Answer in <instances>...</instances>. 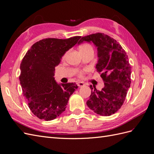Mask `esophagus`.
Masks as SVG:
<instances>
[{"instance_id": "34e87169", "label": "esophagus", "mask_w": 154, "mask_h": 154, "mask_svg": "<svg viewBox=\"0 0 154 154\" xmlns=\"http://www.w3.org/2000/svg\"><path fill=\"white\" fill-rule=\"evenodd\" d=\"M78 86L79 88H82V87H84V86L85 85V84H84V83H83V82H78Z\"/></svg>"}]
</instances>
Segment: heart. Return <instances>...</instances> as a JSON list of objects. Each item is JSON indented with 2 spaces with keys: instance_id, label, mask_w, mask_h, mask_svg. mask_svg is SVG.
<instances>
[{
  "instance_id": "b5f03b06",
  "label": "heart",
  "mask_w": 154,
  "mask_h": 154,
  "mask_svg": "<svg viewBox=\"0 0 154 154\" xmlns=\"http://www.w3.org/2000/svg\"><path fill=\"white\" fill-rule=\"evenodd\" d=\"M90 50H93V48L91 46V45H89L88 44H82L80 48V51H85ZM80 74H81V72H80Z\"/></svg>"
}]
</instances>
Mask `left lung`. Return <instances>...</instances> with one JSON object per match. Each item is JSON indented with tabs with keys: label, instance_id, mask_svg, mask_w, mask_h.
<instances>
[{
	"label": "left lung",
	"instance_id": "8db88e82",
	"mask_svg": "<svg viewBox=\"0 0 154 154\" xmlns=\"http://www.w3.org/2000/svg\"><path fill=\"white\" fill-rule=\"evenodd\" d=\"M92 42L97 49V72L104 81L102 90H93L88 106L97 114L109 116L117 112L124 103L131 85V66L128 56L117 41L103 33L82 37L78 44Z\"/></svg>",
	"mask_w": 154,
	"mask_h": 154
}]
</instances>
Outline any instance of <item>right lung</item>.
<instances>
[{"label":"right lung","mask_w":154,"mask_h":154,"mask_svg":"<svg viewBox=\"0 0 154 154\" xmlns=\"http://www.w3.org/2000/svg\"><path fill=\"white\" fill-rule=\"evenodd\" d=\"M81 36L68 39L46 38L34 44L20 65V84L30 110L40 119L50 121L64 112L70 95L78 86L75 83L57 84L55 67L66 51Z\"/></svg>","instance_id":"obj_1"}]
</instances>
